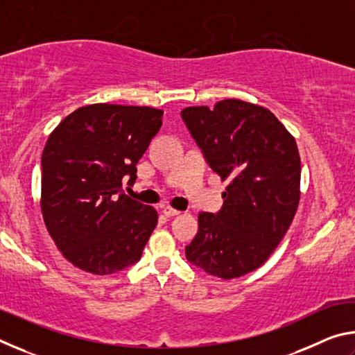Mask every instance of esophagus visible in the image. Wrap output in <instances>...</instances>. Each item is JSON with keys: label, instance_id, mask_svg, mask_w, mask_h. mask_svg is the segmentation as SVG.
<instances>
[{"label": "esophagus", "instance_id": "esophagus-1", "mask_svg": "<svg viewBox=\"0 0 355 355\" xmlns=\"http://www.w3.org/2000/svg\"><path fill=\"white\" fill-rule=\"evenodd\" d=\"M163 213H164L166 218H173V216H178V214H180L178 209H173L172 207H166V208L163 209Z\"/></svg>", "mask_w": 355, "mask_h": 355}]
</instances>
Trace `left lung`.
<instances>
[{
	"mask_svg": "<svg viewBox=\"0 0 355 355\" xmlns=\"http://www.w3.org/2000/svg\"><path fill=\"white\" fill-rule=\"evenodd\" d=\"M182 119L209 167L228 182L219 211L199 213L186 258L214 277H241L268 260L296 214V141L266 107L236 98L213 110L184 107Z\"/></svg>",
	"mask_w": 355,
	"mask_h": 355,
	"instance_id": "1",
	"label": "left lung"
}]
</instances>
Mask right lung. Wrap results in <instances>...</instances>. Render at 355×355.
<instances>
[{
	"label": "right lung",
	"instance_id": "1",
	"mask_svg": "<svg viewBox=\"0 0 355 355\" xmlns=\"http://www.w3.org/2000/svg\"><path fill=\"white\" fill-rule=\"evenodd\" d=\"M163 111L97 103L78 107L48 137L42 153V214L73 266L110 275L139 261L158 213L122 191L136 182Z\"/></svg>",
	"mask_w": 355,
	"mask_h": 355
}]
</instances>
